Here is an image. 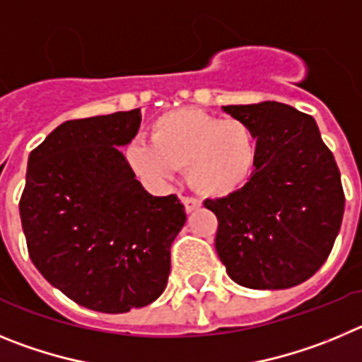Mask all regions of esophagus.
<instances>
[{"label": "esophagus", "mask_w": 362, "mask_h": 362, "mask_svg": "<svg viewBox=\"0 0 362 362\" xmlns=\"http://www.w3.org/2000/svg\"><path fill=\"white\" fill-rule=\"evenodd\" d=\"M182 204L185 207V213H193V211L200 209V200L193 197H182Z\"/></svg>", "instance_id": "1"}]
</instances>
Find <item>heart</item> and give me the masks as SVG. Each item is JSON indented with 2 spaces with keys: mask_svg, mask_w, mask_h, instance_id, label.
<instances>
[{
  "mask_svg": "<svg viewBox=\"0 0 362 362\" xmlns=\"http://www.w3.org/2000/svg\"><path fill=\"white\" fill-rule=\"evenodd\" d=\"M258 136L240 119H220L198 108L162 113L151 124V144L135 141L124 157L136 177L149 184L171 180L187 168V180L204 197L242 191L258 165Z\"/></svg>",
  "mask_w": 362,
  "mask_h": 362,
  "instance_id": "b5f03b06",
  "label": "heart"
}]
</instances>
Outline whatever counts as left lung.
<instances>
[{"instance_id": "1", "label": "left lung", "mask_w": 362, "mask_h": 362, "mask_svg": "<svg viewBox=\"0 0 362 362\" xmlns=\"http://www.w3.org/2000/svg\"><path fill=\"white\" fill-rule=\"evenodd\" d=\"M258 136V165L230 197L205 200L218 218L214 247L238 285L291 288L327 262L339 234L344 193L339 168L314 117L288 104L221 106Z\"/></svg>"}]
</instances>
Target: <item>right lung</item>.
<instances>
[{"mask_svg": "<svg viewBox=\"0 0 362 362\" xmlns=\"http://www.w3.org/2000/svg\"><path fill=\"white\" fill-rule=\"evenodd\" d=\"M141 110L66 120L28 157L19 216L28 254L52 286L81 307L122 314L153 303L185 223L175 194L153 197L119 148Z\"/></svg>", "mask_w": 362, "mask_h": 362, "instance_id": "obj_1", "label": "right lung"}]
</instances>
